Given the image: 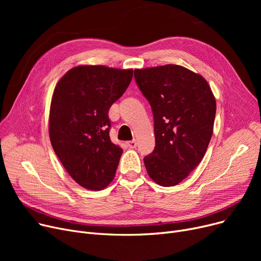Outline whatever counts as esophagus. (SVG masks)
<instances>
[{
	"instance_id": "obj_1",
	"label": "esophagus",
	"mask_w": 261,
	"mask_h": 261,
	"mask_svg": "<svg viewBox=\"0 0 261 261\" xmlns=\"http://www.w3.org/2000/svg\"><path fill=\"white\" fill-rule=\"evenodd\" d=\"M127 146H128L129 148H131V149H134V148L136 147V141H135V140H133V141H129V142H127Z\"/></svg>"
}]
</instances>
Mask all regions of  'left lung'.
Instances as JSON below:
<instances>
[{
    "instance_id": "left-lung-1",
    "label": "left lung",
    "mask_w": 261,
    "mask_h": 261,
    "mask_svg": "<svg viewBox=\"0 0 261 261\" xmlns=\"http://www.w3.org/2000/svg\"><path fill=\"white\" fill-rule=\"evenodd\" d=\"M136 85L154 119L155 147L144 159L161 186L182 182L202 161L211 142L216 100L201 75L175 64L134 70Z\"/></svg>"
}]
</instances>
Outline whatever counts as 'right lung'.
Instances as JSON below:
<instances>
[{
    "label": "right lung",
    "instance_id": "1",
    "mask_svg": "<svg viewBox=\"0 0 261 261\" xmlns=\"http://www.w3.org/2000/svg\"><path fill=\"white\" fill-rule=\"evenodd\" d=\"M132 76L133 70L80 65L54 90L49 140L68 174L87 189L101 190L115 175L122 149L110 140L108 113Z\"/></svg>",
    "mask_w": 261,
    "mask_h": 261
}]
</instances>
